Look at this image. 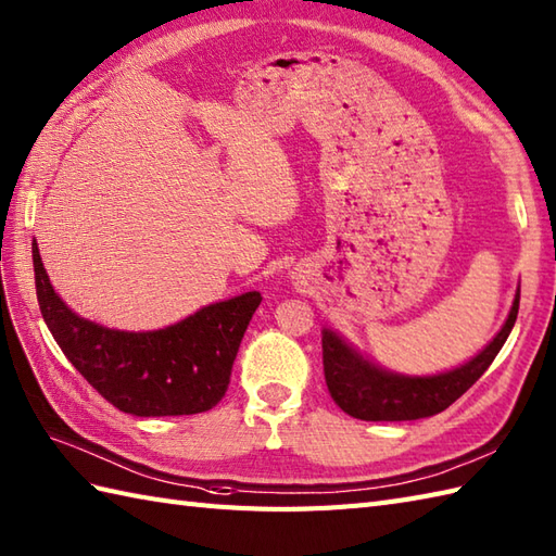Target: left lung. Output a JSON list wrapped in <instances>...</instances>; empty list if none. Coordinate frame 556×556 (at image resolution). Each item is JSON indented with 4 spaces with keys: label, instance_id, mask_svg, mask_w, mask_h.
I'll use <instances>...</instances> for the list:
<instances>
[{
    "label": "left lung",
    "instance_id": "8db88e82",
    "mask_svg": "<svg viewBox=\"0 0 556 556\" xmlns=\"http://www.w3.org/2000/svg\"><path fill=\"white\" fill-rule=\"evenodd\" d=\"M516 315H519V293H516L505 327L479 355L453 371L426 379L397 377V374L374 367L337 333L325 329L321 333V363H325L329 395L345 415L363 421H407L433 417L453 405L459 395L467 393L483 377L500 348L505 345Z\"/></svg>",
    "mask_w": 556,
    "mask_h": 556
}]
</instances>
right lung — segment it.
Segmentation results:
<instances>
[{"instance_id":"obj_1","label":"right lung","mask_w":556,"mask_h":556,"mask_svg":"<svg viewBox=\"0 0 556 556\" xmlns=\"http://www.w3.org/2000/svg\"><path fill=\"white\" fill-rule=\"evenodd\" d=\"M35 289L51 337L101 397L135 417H179L223 400L261 293L201 307L159 331H115L77 317L59 299L33 243Z\"/></svg>"}]
</instances>
